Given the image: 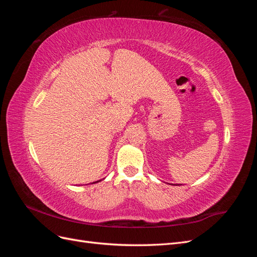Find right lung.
I'll return each mask as SVG.
<instances>
[{
	"label": "right lung",
	"mask_w": 257,
	"mask_h": 257,
	"mask_svg": "<svg viewBox=\"0 0 257 257\" xmlns=\"http://www.w3.org/2000/svg\"><path fill=\"white\" fill-rule=\"evenodd\" d=\"M99 181H100V180H98V181H96V182H99ZM96 182H93V183H96Z\"/></svg>",
	"instance_id": "right-lung-1"
}]
</instances>
